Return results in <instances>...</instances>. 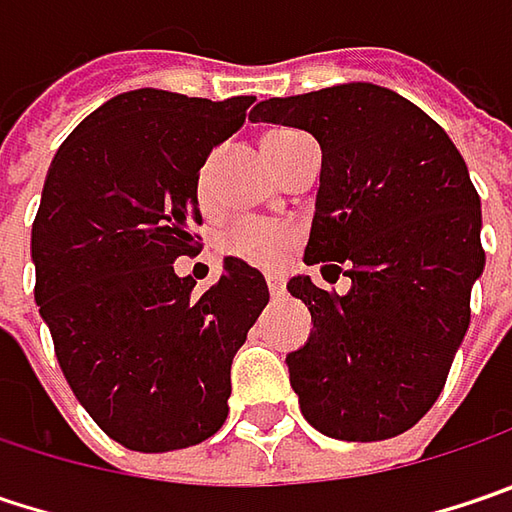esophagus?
Instances as JSON below:
<instances>
[{"mask_svg":"<svg viewBox=\"0 0 512 512\" xmlns=\"http://www.w3.org/2000/svg\"><path fill=\"white\" fill-rule=\"evenodd\" d=\"M268 291H271V297H282L285 294V282L276 274H271L268 276Z\"/></svg>","mask_w":512,"mask_h":512,"instance_id":"1","label":"esophagus"}]
</instances>
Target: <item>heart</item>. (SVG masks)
Masks as SVG:
<instances>
[{
    "instance_id": "obj_1",
    "label": "heart",
    "mask_w": 512,
    "mask_h": 512,
    "mask_svg": "<svg viewBox=\"0 0 512 512\" xmlns=\"http://www.w3.org/2000/svg\"><path fill=\"white\" fill-rule=\"evenodd\" d=\"M300 139H306V136L294 128H274L265 133L262 148H265V157H268V163H271L274 171L282 165V157ZM212 165H215V154L203 163L201 174H198V201H201V206L209 203L206 183H209ZM291 244H294V233L291 230H285V227H259V224H238V227H233L227 236L221 238V250L224 253L236 256L241 262H250L256 268H276L285 259V253L291 250Z\"/></svg>"
}]
</instances>
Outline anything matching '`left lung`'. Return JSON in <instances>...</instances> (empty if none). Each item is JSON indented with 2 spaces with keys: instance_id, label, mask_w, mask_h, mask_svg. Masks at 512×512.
Segmentation results:
<instances>
[{
  "instance_id": "obj_1",
  "label": "left lung",
  "mask_w": 512,
  "mask_h": 512,
  "mask_svg": "<svg viewBox=\"0 0 512 512\" xmlns=\"http://www.w3.org/2000/svg\"><path fill=\"white\" fill-rule=\"evenodd\" d=\"M250 119L317 139L306 262L352 279L347 294L288 279L314 320L306 347L285 355L300 411L335 440L396 437L437 402L484 274L469 168L428 113L379 84L268 98Z\"/></svg>"
}]
</instances>
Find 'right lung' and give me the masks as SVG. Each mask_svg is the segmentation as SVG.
Wrapping results in <instances>:
<instances>
[{
	"label": "right lung",
	"instance_id": "1",
	"mask_svg": "<svg viewBox=\"0 0 512 512\" xmlns=\"http://www.w3.org/2000/svg\"><path fill=\"white\" fill-rule=\"evenodd\" d=\"M253 101L122 92L49 165L31 227L34 300L72 393L133 452L186 449L224 425L233 355L268 306L265 276L236 256L203 294L174 271L198 247L201 165Z\"/></svg>",
	"mask_w": 512,
	"mask_h": 512
}]
</instances>
